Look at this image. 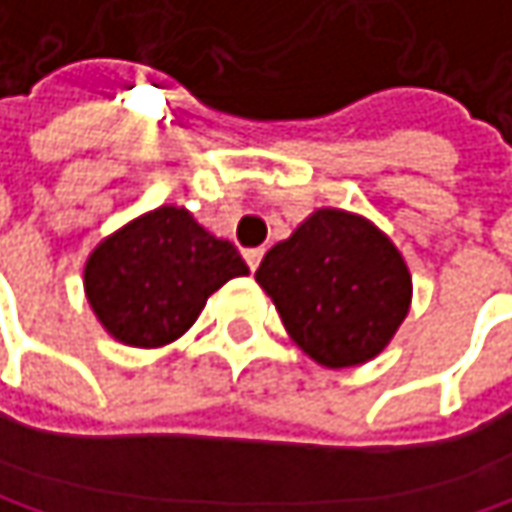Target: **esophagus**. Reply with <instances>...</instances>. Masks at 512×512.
I'll list each match as a JSON object with an SVG mask.
<instances>
[{"label":"esophagus","instance_id":"1","mask_svg":"<svg viewBox=\"0 0 512 512\" xmlns=\"http://www.w3.org/2000/svg\"><path fill=\"white\" fill-rule=\"evenodd\" d=\"M246 263H249V269L255 272L257 266H260V260H263V249H246Z\"/></svg>","mask_w":512,"mask_h":512}]
</instances>
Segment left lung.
<instances>
[{"mask_svg": "<svg viewBox=\"0 0 512 512\" xmlns=\"http://www.w3.org/2000/svg\"><path fill=\"white\" fill-rule=\"evenodd\" d=\"M293 343L328 369L360 366L390 346L413 278L395 243L366 216L313 210L255 272Z\"/></svg>", "mask_w": 512, "mask_h": 512, "instance_id": "1", "label": "left lung"}]
</instances>
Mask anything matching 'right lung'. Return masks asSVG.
<instances>
[{
	"mask_svg": "<svg viewBox=\"0 0 512 512\" xmlns=\"http://www.w3.org/2000/svg\"><path fill=\"white\" fill-rule=\"evenodd\" d=\"M249 275L234 243L193 213L161 205L108 234L84 263V296L102 328L134 349L175 343L225 281Z\"/></svg>",
	"mask_w": 512,
	"mask_h": 512,
	"instance_id": "add662e5",
	"label": "right lung"
}]
</instances>
